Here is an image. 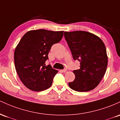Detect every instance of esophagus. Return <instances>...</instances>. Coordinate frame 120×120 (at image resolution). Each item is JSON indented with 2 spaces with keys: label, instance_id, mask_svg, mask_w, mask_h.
Here are the masks:
<instances>
[{
  "label": "esophagus",
  "instance_id": "1",
  "mask_svg": "<svg viewBox=\"0 0 120 120\" xmlns=\"http://www.w3.org/2000/svg\"><path fill=\"white\" fill-rule=\"evenodd\" d=\"M60 71H61L62 72H66L67 71V70L66 69H64V70H60Z\"/></svg>",
  "mask_w": 120,
  "mask_h": 120
}]
</instances>
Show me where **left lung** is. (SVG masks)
I'll use <instances>...</instances> for the list:
<instances>
[{"label": "left lung", "instance_id": "8db88e82", "mask_svg": "<svg viewBox=\"0 0 120 120\" xmlns=\"http://www.w3.org/2000/svg\"><path fill=\"white\" fill-rule=\"evenodd\" d=\"M64 36L80 69L73 71L75 78L68 86L78 92H87L97 87L104 76L108 65L105 46L95 34L86 31L64 32Z\"/></svg>", "mask_w": 120, "mask_h": 120}]
</instances>
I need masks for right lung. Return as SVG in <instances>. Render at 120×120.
I'll return each instance as SVG.
<instances>
[{
	"instance_id": "1",
	"label": "right lung",
	"mask_w": 120,
	"mask_h": 120,
	"mask_svg": "<svg viewBox=\"0 0 120 120\" xmlns=\"http://www.w3.org/2000/svg\"><path fill=\"white\" fill-rule=\"evenodd\" d=\"M64 31L37 29L28 31L20 40L14 53L15 66L24 86L33 91L49 88L58 72L51 65L45 66L51 47L59 42Z\"/></svg>"
}]
</instances>
